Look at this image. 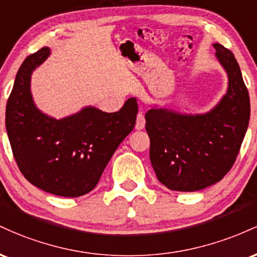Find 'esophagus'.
<instances>
[{
	"mask_svg": "<svg viewBox=\"0 0 257 257\" xmlns=\"http://www.w3.org/2000/svg\"><path fill=\"white\" fill-rule=\"evenodd\" d=\"M135 128L138 131H141V129L145 128V116H144L143 112H139L137 116V123H135Z\"/></svg>",
	"mask_w": 257,
	"mask_h": 257,
	"instance_id": "1",
	"label": "esophagus"
}]
</instances>
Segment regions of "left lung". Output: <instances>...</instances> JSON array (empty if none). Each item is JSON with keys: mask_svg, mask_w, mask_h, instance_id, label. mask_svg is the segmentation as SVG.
Wrapping results in <instances>:
<instances>
[{"mask_svg": "<svg viewBox=\"0 0 257 257\" xmlns=\"http://www.w3.org/2000/svg\"><path fill=\"white\" fill-rule=\"evenodd\" d=\"M228 76V87L213 110L185 114L153 107L146 112L150 159L159 182L173 191L193 192L216 184L239 153L250 118L249 93L231 51L213 44Z\"/></svg>", "mask_w": 257, "mask_h": 257, "instance_id": "1", "label": "left lung"}]
</instances>
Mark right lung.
I'll return each mask as SVG.
<instances>
[{
  "label": "right lung",
  "mask_w": 257,
  "mask_h": 257,
  "mask_svg": "<svg viewBox=\"0 0 257 257\" xmlns=\"http://www.w3.org/2000/svg\"><path fill=\"white\" fill-rule=\"evenodd\" d=\"M51 54L48 47L20 66L6 107V129L20 172L29 182L61 197H79L98 185L112 155L135 126L138 102L107 113L93 106L55 119L35 105L31 75Z\"/></svg>",
  "instance_id": "right-lung-1"
}]
</instances>
